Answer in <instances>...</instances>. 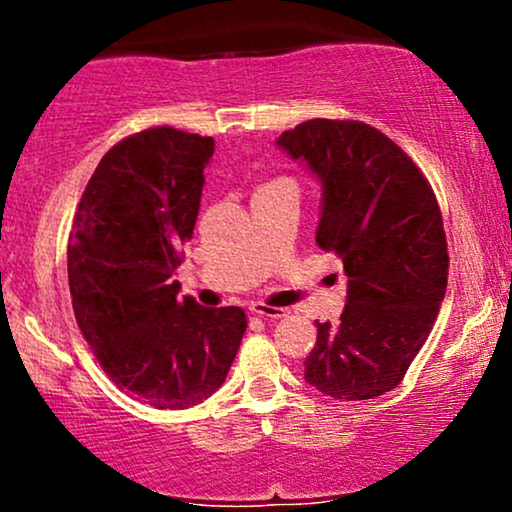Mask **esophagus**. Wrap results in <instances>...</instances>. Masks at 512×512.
I'll return each instance as SVG.
<instances>
[{
    "label": "esophagus",
    "mask_w": 512,
    "mask_h": 512,
    "mask_svg": "<svg viewBox=\"0 0 512 512\" xmlns=\"http://www.w3.org/2000/svg\"><path fill=\"white\" fill-rule=\"evenodd\" d=\"M250 313L257 317H264V320H279V317L286 315L284 308H272V305H264L260 301L250 303Z\"/></svg>",
    "instance_id": "34e87169"
}]
</instances>
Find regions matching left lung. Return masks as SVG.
<instances>
[{"instance_id":"8db88e82","label":"left lung","mask_w":512,"mask_h":512,"mask_svg":"<svg viewBox=\"0 0 512 512\" xmlns=\"http://www.w3.org/2000/svg\"><path fill=\"white\" fill-rule=\"evenodd\" d=\"M322 187L315 240L344 262L337 325L315 322L305 383L342 402L402 383L448 286V240L421 170L383 132L356 120H308L276 139Z\"/></svg>"}]
</instances>
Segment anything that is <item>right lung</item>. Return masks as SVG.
Instances as JSON below:
<instances>
[{"mask_svg":"<svg viewBox=\"0 0 512 512\" xmlns=\"http://www.w3.org/2000/svg\"><path fill=\"white\" fill-rule=\"evenodd\" d=\"M214 139L154 127L115 144L88 180L67 248L79 330L120 390L156 409L214 395L243 339L240 308L178 298Z\"/></svg>","mask_w":512,"mask_h":512,"instance_id":"add662e5","label":"right lung"}]
</instances>
